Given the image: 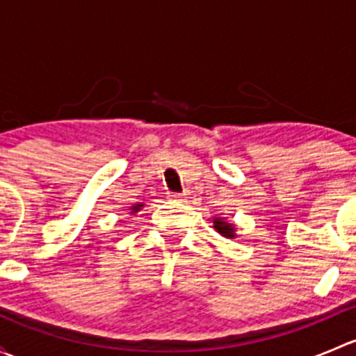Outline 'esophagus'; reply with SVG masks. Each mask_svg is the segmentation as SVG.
<instances>
[{
  "instance_id": "34e87169",
  "label": "esophagus",
  "mask_w": 356,
  "mask_h": 356,
  "mask_svg": "<svg viewBox=\"0 0 356 356\" xmlns=\"http://www.w3.org/2000/svg\"><path fill=\"white\" fill-rule=\"evenodd\" d=\"M188 198V195H184V193H177V195H172V200H175V201H182V200H186Z\"/></svg>"
}]
</instances>
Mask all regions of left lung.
I'll return each mask as SVG.
<instances>
[{"instance_id":"obj_1","label":"left lung","mask_w":356,"mask_h":356,"mask_svg":"<svg viewBox=\"0 0 356 356\" xmlns=\"http://www.w3.org/2000/svg\"><path fill=\"white\" fill-rule=\"evenodd\" d=\"M213 229L227 239H236V225L222 217H213Z\"/></svg>"}]
</instances>
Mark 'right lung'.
<instances>
[{
  "label": "right lung",
  "mask_w": 356,
  "mask_h": 356,
  "mask_svg": "<svg viewBox=\"0 0 356 356\" xmlns=\"http://www.w3.org/2000/svg\"><path fill=\"white\" fill-rule=\"evenodd\" d=\"M143 207H145V203H143V201H138V203H134L132 207H129V213H131V215L138 213V211L141 210Z\"/></svg>",
  "instance_id": "obj_1"
}]
</instances>
